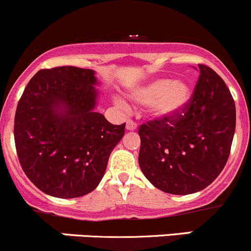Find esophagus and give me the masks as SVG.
Returning a JSON list of instances; mask_svg holds the SVG:
<instances>
[{"mask_svg":"<svg viewBox=\"0 0 251 251\" xmlns=\"http://www.w3.org/2000/svg\"><path fill=\"white\" fill-rule=\"evenodd\" d=\"M136 128H137V125H136L135 121L127 120V123H126V130H127V131H135Z\"/></svg>","mask_w":251,"mask_h":251,"instance_id":"1","label":"esophagus"}]
</instances>
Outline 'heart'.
I'll return each mask as SVG.
<instances>
[{
  "label": "heart",
  "instance_id": "obj_1",
  "mask_svg": "<svg viewBox=\"0 0 251 251\" xmlns=\"http://www.w3.org/2000/svg\"><path fill=\"white\" fill-rule=\"evenodd\" d=\"M130 96L133 102L148 105L149 113L154 118L170 119L187 107L192 97V88L184 80L156 77L138 86Z\"/></svg>",
  "mask_w": 251,
  "mask_h": 251
}]
</instances>
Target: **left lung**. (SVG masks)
I'll use <instances>...</instances> for the list:
<instances>
[{"instance_id":"1","label":"left lung","mask_w":251,"mask_h":251,"mask_svg":"<svg viewBox=\"0 0 251 251\" xmlns=\"http://www.w3.org/2000/svg\"><path fill=\"white\" fill-rule=\"evenodd\" d=\"M187 107L170 119H154L138 130V164L149 182L177 196L206 188L228 160L235 105L228 87L211 68L199 64Z\"/></svg>"}]
</instances>
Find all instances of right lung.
<instances>
[{"instance_id":"add662e5","label":"right lung","mask_w":251,"mask_h":251,"mask_svg":"<svg viewBox=\"0 0 251 251\" xmlns=\"http://www.w3.org/2000/svg\"><path fill=\"white\" fill-rule=\"evenodd\" d=\"M97 83L91 69H44L18 102V159L27 178L48 196L68 199L92 192L125 133V124L113 125L95 110Z\"/></svg>"}]
</instances>
